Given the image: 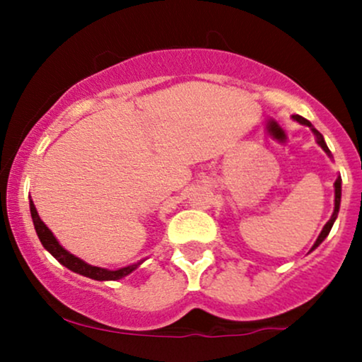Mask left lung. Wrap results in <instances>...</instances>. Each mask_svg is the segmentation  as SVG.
<instances>
[{"label": "left lung", "instance_id": "1", "mask_svg": "<svg viewBox=\"0 0 362 362\" xmlns=\"http://www.w3.org/2000/svg\"><path fill=\"white\" fill-rule=\"evenodd\" d=\"M293 119L296 120V122H300L301 126H306V127H310L311 129V132H313L315 134V141H317V144L320 148L323 149V151L327 153V156L330 158H334L332 156V153H330V149H328V146H327V143H325V139H323V136L320 134V132L317 131V129L313 127V124L310 122V120H306L305 117H301V115H293ZM334 190H335V199H334V213H332V216H330V219H328L327 221V224L325 226H323V230H322V233L318 235V238H317V242L313 243V247H311V250L310 252H313L315 248L318 247L320 243L323 242V240L327 238L328 236V233H330V230H332V226H334V223H335V219H337V216H339V209H340V197H342V178H340V175L337 177V180H335V184H334Z\"/></svg>", "mask_w": 362, "mask_h": 362}]
</instances>
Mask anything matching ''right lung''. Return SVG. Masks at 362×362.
<instances>
[{"label": "right lung", "mask_w": 362, "mask_h": 362, "mask_svg": "<svg viewBox=\"0 0 362 362\" xmlns=\"http://www.w3.org/2000/svg\"><path fill=\"white\" fill-rule=\"evenodd\" d=\"M30 214H32V221H34V226H35V233H37V236H39L40 243H42V247L45 248V250L51 253V255L57 262H59V264L64 265L66 269L80 274V276L90 277V279H95V281H119V279H122V277L129 276L131 272H134L136 269H138L139 265L144 262V260H139V262H136V264L126 265V267L115 269V271L86 264L85 260H81L80 257L73 255L71 252L66 250V248L62 247L59 242H57V238L54 236L52 231L49 230V228L45 226V223L40 219V216H39V213H37L35 204L32 199H30Z\"/></svg>", "instance_id": "obj_1"}]
</instances>
